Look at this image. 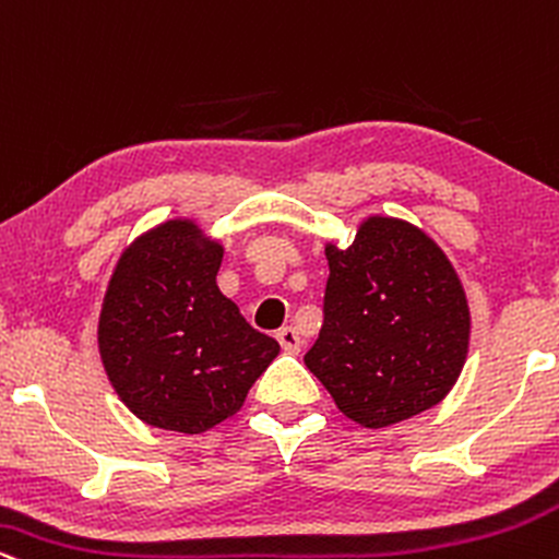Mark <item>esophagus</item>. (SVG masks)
<instances>
[{"label": "esophagus", "instance_id": "1", "mask_svg": "<svg viewBox=\"0 0 559 559\" xmlns=\"http://www.w3.org/2000/svg\"><path fill=\"white\" fill-rule=\"evenodd\" d=\"M277 340L285 353H298L300 345H304V340H300V334L295 332L293 326H282V330L277 332Z\"/></svg>", "mask_w": 559, "mask_h": 559}]
</instances>
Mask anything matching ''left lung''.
I'll use <instances>...</instances> for the list:
<instances>
[{"label":"left lung","instance_id":"obj_1","mask_svg":"<svg viewBox=\"0 0 559 559\" xmlns=\"http://www.w3.org/2000/svg\"><path fill=\"white\" fill-rule=\"evenodd\" d=\"M324 324L306 366L347 418L382 429L437 405L461 377L471 313L424 229L369 216L345 251L326 242Z\"/></svg>","mask_w":559,"mask_h":559}]
</instances>
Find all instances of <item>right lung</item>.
<instances>
[{
	"label": "right lung",
	"mask_w": 559,
	"mask_h": 559,
	"mask_svg": "<svg viewBox=\"0 0 559 559\" xmlns=\"http://www.w3.org/2000/svg\"><path fill=\"white\" fill-rule=\"evenodd\" d=\"M225 248L190 219L148 229L117 261L98 353L143 424L201 435L240 411L280 343L255 332L216 287Z\"/></svg>",
	"instance_id": "1"
}]
</instances>
